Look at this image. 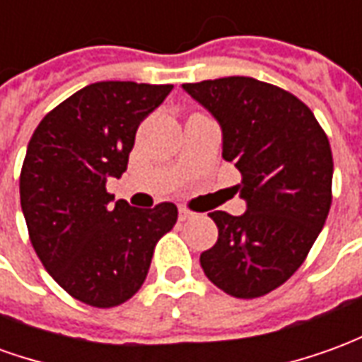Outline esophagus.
<instances>
[{"label": "esophagus", "instance_id": "esophagus-1", "mask_svg": "<svg viewBox=\"0 0 362 362\" xmlns=\"http://www.w3.org/2000/svg\"><path fill=\"white\" fill-rule=\"evenodd\" d=\"M192 217H194V213L188 211L186 207H180V209H178V219L180 221H189Z\"/></svg>", "mask_w": 362, "mask_h": 362}]
</instances>
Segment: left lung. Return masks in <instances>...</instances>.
<instances>
[{"label":"left lung","mask_w":362,"mask_h":362,"mask_svg":"<svg viewBox=\"0 0 362 362\" xmlns=\"http://www.w3.org/2000/svg\"><path fill=\"white\" fill-rule=\"evenodd\" d=\"M223 132V158L243 174L246 213L213 211L219 228L199 256L213 285L256 298L303 266L332 205L334 158L324 129L295 95L252 77L184 83Z\"/></svg>","instance_id":"obj_1"}]
</instances>
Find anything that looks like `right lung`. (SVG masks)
<instances>
[{
  "instance_id": "add662e5",
  "label": "right lung",
  "mask_w": 362,
  "mask_h": 362,
  "mask_svg": "<svg viewBox=\"0 0 362 362\" xmlns=\"http://www.w3.org/2000/svg\"><path fill=\"white\" fill-rule=\"evenodd\" d=\"M173 85L100 81L48 112L21 168V207L46 272L81 303L112 308L139 291L178 219L170 202L139 209L106 192L126 173L135 132Z\"/></svg>"
}]
</instances>
